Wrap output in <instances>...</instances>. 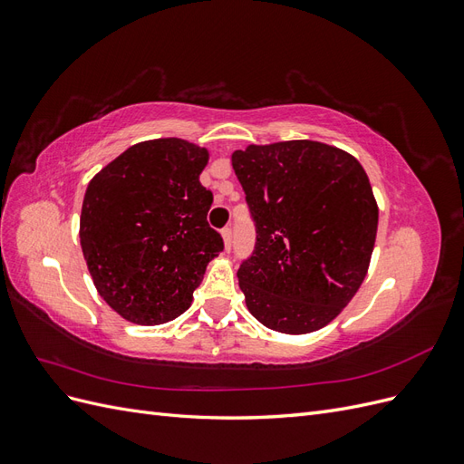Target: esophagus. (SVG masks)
<instances>
[{
	"instance_id": "1",
	"label": "esophagus",
	"mask_w": 464,
	"mask_h": 464,
	"mask_svg": "<svg viewBox=\"0 0 464 464\" xmlns=\"http://www.w3.org/2000/svg\"><path fill=\"white\" fill-rule=\"evenodd\" d=\"M222 240H224V247L230 249L232 247V228H222Z\"/></svg>"
}]
</instances>
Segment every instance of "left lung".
Here are the masks:
<instances>
[{
	"label": "left lung",
	"instance_id": "1",
	"mask_svg": "<svg viewBox=\"0 0 464 464\" xmlns=\"http://www.w3.org/2000/svg\"><path fill=\"white\" fill-rule=\"evenodd\" d=\"M256 224L237 269L247 310L265 327L305 334L353 300L377 234V203L362 164L317 141L249 145L232 154Z\"/></svg>",
	"mask_w": 464,
	"mask_h": 464
}]
</instances>
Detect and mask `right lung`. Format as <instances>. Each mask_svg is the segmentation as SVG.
Listing matches in <instances>:
<instances>
[{
  "instance_id": "obj_1",
  "label": "right lung",
  "mask_w": 464,
  "mask_h": 464,
  "mask_svg": "<svg viewBox=\"0 0 464 464\" xmlns=\"http://www.w3.org/2000/svg\"><path fill=\"white\" fill-rule=\"evenodd\" d=\"M207 149L184 139L130 147L98 172L81 210V247L98 294L139 325L184 314L207 263L224 249L208 227Z\"/></svg>"
}]
</instances>
